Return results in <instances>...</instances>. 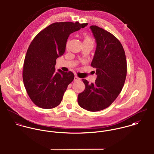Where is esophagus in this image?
Returning <instances> with one entry per match:
<instances>
[{
    "instance_id": "esophagus-1",
    "label": "esophagus",
    "mask_w": 154,
    "mask_h": 154,
    "mask_svg": "<svg viewBox=\"0 0 154 154\" xmlns=\"http://www.w3.org/2000/svg\"><path fill=\"white\" fill-rule=\"evenodd\" d=\"M80 78L78 76H76V75H75V78H74V81H80Z\"/></svg>"
}]
</instances>
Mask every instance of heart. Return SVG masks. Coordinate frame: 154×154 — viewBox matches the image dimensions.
Wrapping results in <instances>:
<instances>
[{
    "instance_id": "b5f03b06",
    "label": "heart",
    "mask_w": 154,
    "mask_h": 154,
    "mask_svg": "<svg viewBox=\"0 0 154 154\" xmlns=\"http://www.w3.org/2000/svg\"><path fill=\"white\" fill-rule=\"evenodd\" d=\"M83 37V43L87 44V43H91L93 44V40L92 37L88 34V33L84 32L82 35Z\"/></svg>"
}]
</instances>
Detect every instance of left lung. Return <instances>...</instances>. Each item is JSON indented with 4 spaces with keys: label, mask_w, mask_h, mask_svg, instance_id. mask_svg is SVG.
<instances>
[{
    "label": "left lung",
    "mask_w": 154,
    "mask_h": 154,
    "mask_svg": "<svg viewBox=\"0 0 154 154\" xmlns=\"http://www.w3.org/2000/svg\"><path fill=\"white\" fill-rule=\"evenodd\" d=\"M90 28L97 42L91 66L96 68L97 78L91 84L82 79L85 89L79 94L78 102L85 110L98 111L109 107L122 91L127 62L124 48L114 35L97 25Z\"/></svg>",
    "instance_id": "obj_1"
}]
</instances>
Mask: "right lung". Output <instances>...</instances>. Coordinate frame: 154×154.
<instances>
[{"mask_svg":"<svg viewBox=\"0 0 154 154\" xmlns=\"http://www.w3.org/2000/svg\"><path fill=\"white\" fill-rule=\"evenodd\" d=\"M88 23L54 22L41 31L32 40L25 57L22 78L26 92L38 107L51 109L58 106L74 74L55 70L56 59L65 53L71 33Z\"/></svg>","mask_w":154,"mask_h":154,"instance_id":"obj_1","label":"right lung"}]
</instances>
